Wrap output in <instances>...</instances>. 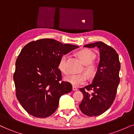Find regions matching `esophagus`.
<instances>
[{"mask_svg": "<svg viewBox=\"0 0 134 134\" xmlns=\"http://www.w3.org/2000/svg\"><path fill=\"white\" fill-rule=\"evenodd\" d=\"M72 90L75 91L77 90V88L76 86H72Z\"/></svg>", "mask_w": 134, "mask_h": 134, "instance_id": "34e87169", "label": "esophagus"}]
</instances>
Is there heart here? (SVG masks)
<instances>
[{"mask_svg": "<svg viewBox=\"0 0 134 134\" xmlns=\"http://www.w3.org/2000/svg\"><path fill=\"white\" fill-rule=\"evenodd\" d=\"M78 56L81 61L85 64H86L85 70L90 74L93 73L95 71V65L92 63L94 59H95L96 55L92 51L87 49H84L78 52ZM58 68L59 70L64 75H67L69 72V69L67 63V55L63 54L59 59ZM87 80V76L85 72L74 74L71 73L64 77V80L69 83L75 86L84 85Z\"/></svg>", "mask_w": 134, "mask_h": 134, "instance_id": "b5f03b06", "label": "heart"}]
</instances>
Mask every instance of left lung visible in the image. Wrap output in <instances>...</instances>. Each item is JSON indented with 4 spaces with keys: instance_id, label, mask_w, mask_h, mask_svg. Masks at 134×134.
Instances as JSON below:
<instances>
[{
    "instance_id": "1",
    "label": "left lung",
    "mask_w": 134,
    "mask_h": 134,
    "mask_svg": "<svg viewBox=\"0 0 134 134\" xmlns=\"http://www.w3.org/2000/svg\"><path fill=\"white\" fill-rule=\"evenodd\" d=\"M84 47L98 48L100 61L92 83L80 89L83 99L79 107L84 114L97 116L106 111L115 99L120 82V64L115 49L104 43L97 42ZM89 91L92 92L90 93Z\"/></svg>"
}]
</instances>
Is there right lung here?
<instances>
[{"mask_svg":"<svg viewBox=\"0 0 134 134\" xmlns=\"http://www.w3.org/2000/svg\"><path fill=\"white\" fill-rule=\"evenodd\" d=\"M78 48L50 38L33 41L18 56L14 80L16 96L29 114L39 118L52 115L60 97L72 91L71 84L62 81L59 60Z\"/></svg>","mask_w":134,"mask_h":134,"instance_id":"add662e5","label":"right lung"}]
</instances>
